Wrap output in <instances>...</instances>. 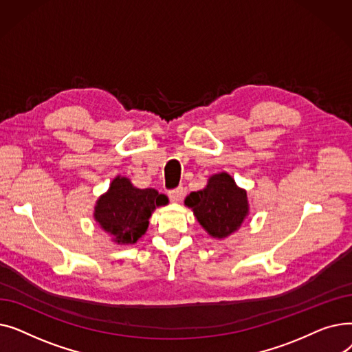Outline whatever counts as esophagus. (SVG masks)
<instances>
[{"mask_svg":"<svg viewBox=\"0 0 352 352\" xmlns=\"http://www.w3.org/2000/svg\"><path fill=\"white\" fill-rule=\"evenodd\" d=\"M182 195H184V188L182 187H177V188L168 191V197L173 202H179Z\"/></svg>","mask_w":352,"mask_h":352,"instance_id":"esophagus-1","label":"esophagus"}]
</instances>
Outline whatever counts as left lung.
<instances>
[{
	"label": "left lung",
	"instance_id": "1",
	"mask_svg": "<svg viewBox=\"0 0 352 352\" xmlns=\"http://www.w3.org/2000/svg\"><path fill=\"white\" fill-rule=\"evenodd\" d=\"M198 223L215 238H226L243 224L248 214L247 192L234 179L221 173L208 179V186L186 198Z\"/></svg>",
	"mask_w": 352,
	"mask_h": 352
}]
</instances>
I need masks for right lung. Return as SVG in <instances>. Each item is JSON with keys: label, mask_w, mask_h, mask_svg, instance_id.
Returning a JSON list of instances; mask_svg holds the SVG:
<instances>
[{"label": "right lung", "mask_w": 352, "mask_h": 352, "mask_svg": "<svg viewBox=\"0 0 352 352\" xmlns=\"http://www.w3.org/2000/svg\"><path fill=\"white\" fill-rule=\"evenodd\" d=\"M168 202L153 188H135L128 178L117 177L96 207V219L118 244H134L144 235L155 207Z\"/></svg>", "instance_id": "1"}]
</instances>
